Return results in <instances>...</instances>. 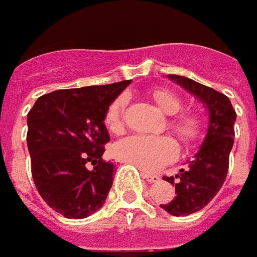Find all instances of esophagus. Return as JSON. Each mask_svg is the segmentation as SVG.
Masks as SVG:
<instances>
[{"mask_svg":"<svg viewBox=\"0 0 257 257\" xmlns=\"http://www.w3.org/2000/svg\"><path fill=\"white\" fill-rule=\"evenodd\" d=\"M142 177H144L148 183H158V181H160V175H155V174L142 173Z\"/></svg>","mask_w":257,"mask_h":257,"instance_id":"1","label":"esophagus"}]
</instances>
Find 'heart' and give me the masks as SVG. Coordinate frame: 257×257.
<instances>
[{"label":"heart","mask_w":257,"mask_h":257,"mask_svg":"<svg viewBox=\"0 0 257 257\" xmlns=\"http://www.w3.org/2000/svg\"><path fill=\"white\" fill-rule=\"evenodd\" d=\"M152 97L167 115H177L183 109L181 99L165 87L155 89ZM126 103V96L122 95L107 107L105 125L110 132L117 134L123 129ZM170 128L184 144H191L201 135V120L194 113H180L170 120ZM113 154L117 160L132 164L142 171H155L177 158L178 147L170 137L129 135L113 145Z\"/></svg>","instance_id":"1"}]
</instances>
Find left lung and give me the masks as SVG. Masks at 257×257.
Listing matches in <instances>:
<instances>
[{"mask_svg": "<svg viewBox=\"0 0 257 257\" xmlns=\"http://www.w3.org/2000/svg\"><path fill=\"white\" fill-rule=\"evenodd\" d=\"M175 83L197 96L208 109L207 135L188 168L175 177H164L175 184V197L161 208L173 216H188L207 206L217 194L229 171V155L233 148L236 110L226 95L184 76L168 74Z\"/></svg>", "mask_w": 257, "mask_h": 257, "instance_id": "obj_1", "label": "left lung"}]
</instances>
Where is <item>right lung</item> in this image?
<instances>
[{
  "mask_svg": "<svg viewBox=\"0 0 257 257\" xmlns=\"http://www.w3.org/2000/svg\"><path fill=\"white\" fill-rule=\"evenodd\" d=\"M129 83L54 90L40 96L28 112L33 181L64 217H87L106 200L115 165L102 158L109 142L105 113Z\"/></svg>",
  "mask_w": 257,
  "mask_h": 257,
  "instance_id": "right-lung-1",
  "label": "right lung"
}]
</instances>
